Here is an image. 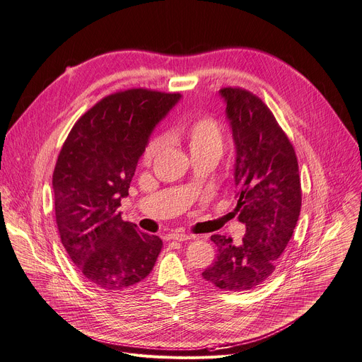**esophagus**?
<instances>
[{"label":"esophagus","instance_id":"1","mask_svg":"<svg viewBox=\"0 0 362 362\" xmlns=\"http://www.w3.org/2000/svg\"><path fill=\"white\" fill-rule=\"evenodd\" d=\"M166 238L173 241H188L193 238V235H188V233H182V232H174V233H169Z\"/></svg>","mask_w":362,"mask_h":362}]
</instances>
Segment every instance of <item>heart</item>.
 Wrapping results in <instances>:
<instances>
[{
	"instance_id": "b5f03b06",
	"label": "heart",
	"mask_w": 362,
	"mask_h": 362,
	"mask_svg": "<svg viewBox=\"0 0 362 362\" xmlns=\"http://www.w3.org/2000/svg\"><path fill=\"white\" fill-rule=\"evenodd\" d=\"M171 140H181L187 143L191 158L204 156L215 162L221 158L225 146L223 132L219 122L211 117H199L177 127L169 133ZM165 140L162 137H153L148 140L143 152V162L151 163L160 152Z\"/></svg>"
}]
</instances>
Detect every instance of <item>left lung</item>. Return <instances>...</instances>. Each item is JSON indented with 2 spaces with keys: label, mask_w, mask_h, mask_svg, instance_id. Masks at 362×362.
Wrapping results in <instances>:
<instances>
[{
  "label": "left lung",
  "mask_w": 362,
  "mask_h": 362,
  "mask_svg": "<svg viewBox=\"0 0 362 362\" xmlns=\"http://www.w3.org/2000/svg\"><path fill=\"white\" fill-rule=\"evenodd\" d=\"M226 118L235 143V211L245 225L240 244L216 233V260L202 276L223 291L256 288L274 272L301 211L298 160L267 105L240 88H223Z\"/></svg>",
  "instance_id": "1"
}]
</instances>
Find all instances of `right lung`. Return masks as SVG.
I'll return each mask as SVG.
<instances>
[{"instance_id": "add662e5", "label": "right lung", "mask_w": 362, "mask_h": 362, "mask_svg": "<svg viewBox=\"0 0 362 362\" xmlns=\"http://www.w3.org/2000/svg\"><path fill=\"white\" fill-rule=\"evenodd\" d=\"M180 93L129 89L105 96L78 118L52 175L61 243L86 282L125 291L152 272L162 240L117 210L156 124Z\"/></svg>"}]
</instances>
